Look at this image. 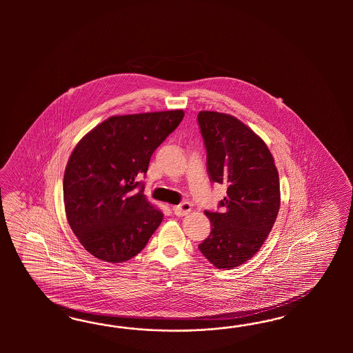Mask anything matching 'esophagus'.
<instances>
[{"instance_id": "34e87169", "label": "esophagus", "mask_w": 353, "mask_h": 353, "mask_svg": "<svg viewBox=\"0 0 353 353\" xmlns=\"http://www.w3.org/2000/svg\"><path fill=\"white\" fill-rule=\"evenodd\" d=\"M190 211H192V204L189 202H183V203L173 207V214L179 216V217L190 214Z\"/></svg>"}]
</instances>
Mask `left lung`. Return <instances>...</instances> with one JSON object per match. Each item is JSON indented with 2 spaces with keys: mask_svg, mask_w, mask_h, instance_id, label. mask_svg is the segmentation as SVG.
<instances>
[{
  "mask_svg": "<svg viewBox=\"0 0 353 353\" xmlns=\"http://www.w3.org/2000/svg\"><path fill=\"white\" fill-rule=\"evenodd\" d=\"M198 123L210 179L228 186L220 202L224 211L204 212L212 229L199 250L217 269H233L256 254L276 223L281 204L277 167L267 143L235 117L201 111Z\"/></svg>",
  "mask_w": 353,
  "mask_h": 353,
  "instance_id": "obj_1",
  "label": "left lung"
}]
</instances>
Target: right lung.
<instances>
[{
	"label": "right lung",
	"instance_id": "right-lung-1",
	"mask_svg": "<svg viewBox=\"0 0 353 353\" xmlns=\"http://www.w3.org/2000/svg\"><path fill=\"white\" fill-rule=\"evenodd\" d=\"M182 110L115 115L88 132L67 161L63 202L67 221L93 256L124 263L139 254L163 212L150 203L137 176L152 152L181 123Z\"/></svg>",
	"mask_w": 353,
	"mask_h": 353
}]
</instances>
